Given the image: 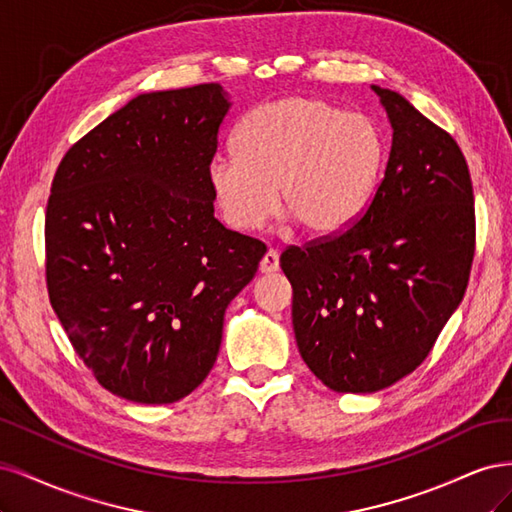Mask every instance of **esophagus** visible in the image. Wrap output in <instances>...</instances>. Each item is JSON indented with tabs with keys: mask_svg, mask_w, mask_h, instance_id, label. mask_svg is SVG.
<instances>
[{
	"mask_svg": "<svg viewBox=\"0 0 512 512\" xmlns=\"http://www.w3.org/2000/svg\"><path fill=\"white\" fill-rule=\"evenodd\" d=\"M258 269H260V273H275V271H280V254H277L275 250H269L265 256H262Z\"/></svg>",
	"mask_w": 512,
	"mask_h": 512,
	"instance_id": "obj_1",
	"label": "esophagus"
}]
</instances>
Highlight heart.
<instances>
[{"instance_id":"obj_1","label":"heart","mask_w":512,"mask_h":512,"mask_svg":"<svg viewBox=\"0 0 512 512\" xmlns=\"http://www.w3.org/2000/svg\"><path fill=\"white\" fill-rule=\"evenodd\" d=\"M384 158V134L369 117L294 96L254 108L239 126L237 153L211 158L207 183L230 228H260L277 211L280 190L301 228L327 237L367 207Z\"/></svg>"}]
</instances>
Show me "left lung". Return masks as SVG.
Here are the masks:
<instances>
[{"instance_id": "8db88e82", "label": "left lung", "mask_w": 512, "mask_h": 512, "mask_svg": "<svg viewBox=\"0 0 512 512\" xmlns=\"http://www.w3.org/2000/svg\"><path fill=\"white\" fill-rule=\"evenodd\" d=\"M384 177L348 230L288 247L292 327L305 365L337 393H376L421 365L468 288L474 194L455 138L397 91Z\"/></svg>"}]
</instances>
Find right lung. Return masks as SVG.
<instances>
[{"label":"right lung","instance_id":"add662e5","mask_svg":"<svg viewBox=\"0 0 512 512\" xmlns=\"http://www.w3.org/2000/svg\"><path fill=\"white\" fill-rule=\"evenodd\" d=\"M230 104L218 83L136 96L51 185V305L96 380L136 404H173L207 378L226 307L267 252L213 218L207 166Z\"/></svg>","mask_w":512,"mask_h":512}]
</instances>
